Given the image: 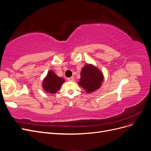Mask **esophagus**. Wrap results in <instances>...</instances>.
<instances>
[{
    "instance_id": "34e87169",
    "label": "esophagus",
    "mask_w": 151,
    "mask_h": 151,
    "mask_svg": "<svg viewBox=\"0 0 151 151\" xmlns=\"http://www.w3.org/2000/svg\"><path fill=\"white\" fill-rule=\"evenodd\" d=\"M67 80H68V81H70V82H72V81H74V77H69V78H68V79H67Z\"/></svg>"
}]
</instances>
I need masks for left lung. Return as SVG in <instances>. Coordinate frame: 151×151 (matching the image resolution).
<instances>
[{
	"instance_id": "1",
	"label": "left lung",
	"mask_w": 151,
	"mask_h": 151,
	"mask_svg": "<svg viewBox=\"0 0 151 151\" xmlns=\"http://www.w3.org/2000/svg\"><path fill=\"white\" fill-rule=\"evenodd\" d=\"M103 74L99 69L93 65L87 64L81 72L79 84L88 93L98 89L103 81Z\"/></svg>"
}]
</instances>
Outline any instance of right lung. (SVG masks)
Returning a JSON list of instances; mask_svg holds the SVG:
<instances>
[{
    "instance_id": "right-lung-1",
    "label": "right lung",
    "mask_w": 151,
    "mask_h": 151,
    "mask_svg": "<svg viewBox=\"0 0 151 151\" xmlns=\"http://www.w3.org/2000/svg\"><path fill=\"white\" fill-rule=\"evenodd\" d=\"M65 80L62 77H58L53 71L50 70L47 77L43 81V88L47 93L55 94L64 83Z\"/></svg>"
}]
</instances>
